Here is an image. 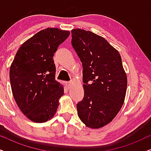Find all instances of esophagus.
<instances>
[{
  "label": "esophagus",
  "mask_w": 151,
  "mask_h": 151,
  "mask_svg": "<svg viewBox=\"0 0 151 151\" xmlns=\"http://www.w3.org/2000/svg\"><path fill=\"white\" fill-rule=\"evenodd\" d=\"M65 85H66V86L69 88L72 86V82L71 81H66Z\"/></svg>",
  "instance_id": "obj_1"
}]
</instances>
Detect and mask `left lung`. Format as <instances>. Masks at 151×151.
<instances>
[{
  "label": "left lung",
  "instance_id": "left-lung-1",
  "mask_svg": "<svg viewBox=\"0 0 151 151\" xmlns=\"http://www.w3.org/2000/svg\"><path fill=\"white\" fill-rule=\"evenodd\" d=\"M72 46L83 67L84 96L77 104L80 120L91 128L110 123L121 110L127 89L121 57L104 37L73 29Z\"/></svg>",
  "mask_w": 151,
  "mask_h": 151
}]
</instances>
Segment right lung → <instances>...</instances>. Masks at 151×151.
Listing matches in <instances>:
<instances>
[{"label":"right lung","instance_id":"1","mask_svg":"<svg viewBox=\"0 0 151 151\" xmlns=\"http://www.w3.org/2000/svg\"><path fill=\"white\" fill-rule=\"evenodd\" d=\"M70 32L42 30L21 46L9 69L12 94L22 113L30 121L44 123L56 114L63 87L55 79L53 57Z\"/></svg>","mask_w":151,"mask_h":151}]
</instances>
